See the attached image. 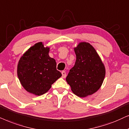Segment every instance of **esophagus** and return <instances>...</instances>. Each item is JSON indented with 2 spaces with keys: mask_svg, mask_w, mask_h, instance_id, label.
Instances as JSON below:
<instances>
[{
  "mask_svg": "<svg viewBox=\"0 0 129 129\" xmlns=\"http://www.w3.org/2000/svg\"><path fill=\"white\" fill-rule=\"evenodd\" d=\"M61 74H62V77L63 78H66V72H65L64 71H62Z\"/></svg>",
  "mask_w": 129,
  "mask_h": 129,
  "instance_id": "34e87169",
  "label": "esophagus"
}]
</instances>
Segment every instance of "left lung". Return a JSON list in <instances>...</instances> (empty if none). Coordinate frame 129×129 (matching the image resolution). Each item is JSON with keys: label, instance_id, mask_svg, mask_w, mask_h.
<instances>
[{"label": "left lung", "instance_id": "8db88e82", "mask_svg": "<svg viewBox=\"0 0 129 129\" xmlns=\"http://www.w3.org/2000/svg\"><path fill=\"white\" fill-rule=\"evenodd\" d=\"M74 51L76 61L66 81L74 94L85 97L100 88L105 77V67L95 49L88 43H80Z\"/></svg>", "mask_w": 129, "mask_h": 129}]
</instances>
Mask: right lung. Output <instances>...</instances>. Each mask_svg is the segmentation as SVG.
Returning a JSON list of instances; mask_svg holds the SVG:
<instances>
[{
	"label": "right lung",
	"instance_id": "1",
	"mask_svg": "<svg viewBox=\"0 0 129 129\" xmlns=\"http://www.w3.org/2000/svg\"><path fill=\"white\" fill-rule=\"evenodd\" d=\"M49 48L38 42L30 47L19 61V80L27 91L35 95L46 93L62 76L56 70L55 60L49 56Z\"/></svg>",
	"mask_w": 129,
	"mask_h": 129
}]
</instances>
